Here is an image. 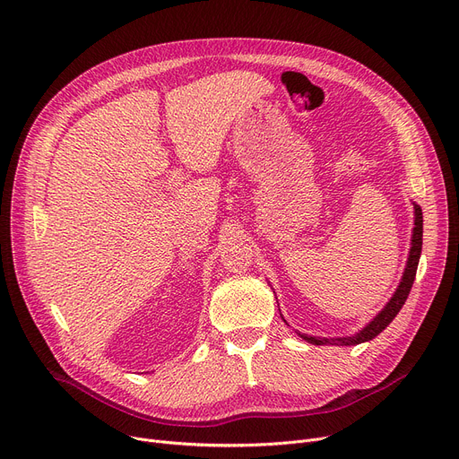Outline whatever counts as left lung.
<instances>
[{
	"mask_svg": "<svg viewBox=\"0 0 459 459\" xmlns=\"http://www.w3.org/2000/svg\"><path fill=\"white\" fill-rule=\"evenodd\" d=\"M413 208H415V227L411 234V249H410L408 264H406L399 288H396V291L393 293L384 310L368 326H363L358 333L349 335V338H314V335H308V333H299L302 340H307L308 343H314V345H359L363 342H371L373 338H377V335L396 317V314H399L401 308L404 307L410 290L413 286L419 258H420V249H422V210L415 203H413Z\"/></svg>",
	"mask_w": 459,
	"mask_h": 459,
	"instance_id": "1",
	"label": "left lung"
}]
</instances>
